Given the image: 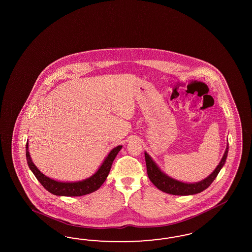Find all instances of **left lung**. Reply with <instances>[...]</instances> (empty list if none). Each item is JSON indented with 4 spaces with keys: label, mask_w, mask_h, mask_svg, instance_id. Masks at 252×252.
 <instances>
[{
    "label": "left lung",
    "mask_w": 252,
    "mask_h": 252,
    "mask_svg": "<svg viewBox=\"0 0 252 252\" xmlns=\"http://www.w3.org/2000/svg\"><path fill=\"white\" fill-rule=\"evenodd\" d=\"M227 153H228V144L226 145V149L223 153L221 160H220L217 167L214 169V172L210 176H207L205 179L196 183H185L167 176L160 170V167L156 164V162L152 159V157L145 152L147 173L150 180L160 190L163 191L168 194L179 195V196L194 195V194L200 193L201 191L205 190L207 188H209L210 185L214 182V179L216 178V176H218L219 172L221 171V168L225 163Z\"/></svg>",
    "instance_id": "1"
}]
</instances>
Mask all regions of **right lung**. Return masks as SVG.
<instances>
[{
	"label": "right lung",
	"mask_w": 252,
	"mask_h": 252,
	"mask_svg": "<svg viewBox=\"0 0 252 252\" xmlns=\"http://www.w3.org/2000/svg\"><path fill=\"white\" fill-rule=\"evenodd\" d=\"M121 149H122V145L114 148L107 155L106 158L102 161L101 165L99 166L95 174H93L89 178H86L81 181H76V182H61V181L54 180L53 178H50L46 176L44 174H42L31 160V154L29 152V141L27 142V145H26V156H27L29 167L34 174V176H36L38 182L44 187L45 189L56 196L77 197V196H83V195L90 194L92 192L99 189L100 186L106 180L107 176L109 175L112 167L113 161Z\"/></svg>",
	"instance_id": "1"
}]
</instances>
